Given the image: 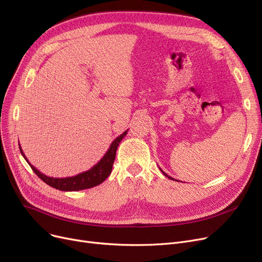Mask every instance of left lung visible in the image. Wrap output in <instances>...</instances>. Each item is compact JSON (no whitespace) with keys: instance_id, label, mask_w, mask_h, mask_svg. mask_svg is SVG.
<instances>
[{"instance_id":"left-lung-1","label":"left lung","mask_w":262,"mask_h":262,"mask_svg":"<svg viewBox=\"0 0 262 262\" xmlns=\"http://www.w3.org/2000/svg\"><path fill=\"white\" fill-rule=\"evenodd\" d=\"M159 169H160V168H159ZM160 171H161V172H162V173H163V175H164V176H167V177H168V178H170V180H172V181H176V182H180V181H177V180H174V178H173V177H171V176H169V175H168V174H167V173H164V172H163V171H162V170H161V169H160Z\"/></svg>"}]
</instances>
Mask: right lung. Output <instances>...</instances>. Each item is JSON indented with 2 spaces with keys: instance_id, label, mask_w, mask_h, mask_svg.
Masks as SVG:
<instances>
[{
  "instance_id": "1",
  "label": "right lung",
  "mask_w": 262,
  "mask_h": 262,
  "mask_svg": "<svg viewBox=\"0 0 262 262\" xmlns=\"http://www.w3.org/2000/svg\"><path fill=\"white\" fill-rule=\"evenodd\" d=\"M127 130L124 132L122 135H120L118 138H116L112 142L106 154L103 156V158L98 163L95 164V166H93L90 170H88L86 172L79 173V174H77L75 176H71V177L57 178V177H50V176L45 175L43 173L38 171L33 166V164H31L29 162V160H27V158L25 157V154L23 153L20 144H19V148H20L21 155L24 157V159L27 162H29L32 170L36 173V175H38L40 180L43 181L47 185H49L55 189H57V190H61V191H79V190H84V189H89V188H92V187H95V186L102 184L110 175V173H112V170H113L114 162H115L117 148H118L120 142L122 141V139L126 136Z\"/></svg>"
}]
</instances>
